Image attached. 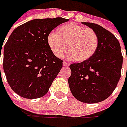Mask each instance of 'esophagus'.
Listing matches in <instances>:
<instances>
[{
  "label": "esophagus",
  "mask_w": 127,
  "mask_h": 127,
  "mask_svg": "<svg viewBox=\"0 0 127 127\" xmlns=\"http://www.w3.org/2000/svg\"><path fill=\"white\" fill-rule=\"evenodd\" d=\"M63 66H65V67H67V66H69V64H68L66 61H64V62H63Z\"/></svg>",
  "instance_id": "34e87169"
}]
</instances>
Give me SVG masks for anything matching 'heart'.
Segmentation results:
<instances>
[{
    "mask_svg": "<svg viewBox=\"0 0 127 127\" xmlns=\"http://www.w3.org/2000/svg\"><path fill=\"white\" fill-rule=\"evenodd\" d=\"M46 42L56 57L64 56L68 47L69 57L77 62H83L95 54L98 48L99 39L93 29L71 22L59 27L56 34H49Z\"/></svg>",
    "mask_w": 127,
    "mask_h": 127,
    "instance_id": "heart-1",
    "label": "heart"
}]
</instances>
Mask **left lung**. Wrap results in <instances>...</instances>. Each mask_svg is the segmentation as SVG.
Masks as SVG:
<instances>
[{"mask_svg":"<svg viewBox=\"0 0 127 127\" xmlns=\"http://www.w3.org/2000/svg\"><path fill=\"white\" fill-rule=\"evenodd\" d=\"M82 23L97 33L98 48L89 59L70 65L71 75L68 82L76 99L88 104L97 103L110 97L116 88L123 57L120 42L113 34L95 23Z\"/></svg>","mask_w":127,"mask_h":127,"instance_id":"obj_1","label":"left lung"}]
</instances>
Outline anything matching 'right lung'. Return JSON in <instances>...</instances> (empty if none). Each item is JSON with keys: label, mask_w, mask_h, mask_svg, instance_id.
<instances>
[{"label": "right lung", "mask_w": 127, "mask_h": 127, "mask_svg": "<svg viewBox=\"0 0 127 127\" xmlns=\"http://www.w3.org/2000/svg\"><path fill=\"white\" fill-rule=\"evenodd\" d=\"M68 21L63 17L34 19L11 33L4 46L3 70L8 84L17 95L36 99L47 93L63 66V61L48 46L47 36Z\"/></svg>", "instance_id": "add662e5"}]
</instances>
